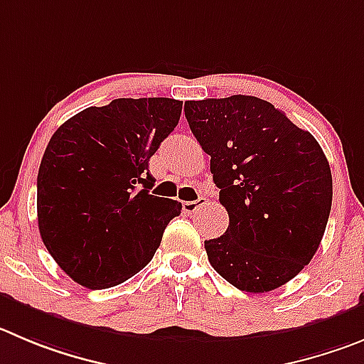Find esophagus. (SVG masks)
I'll use <instances>...</instances> for the list:
<instances>
[{
  "label": "esophagus",
  "mask_w": 364,
  "mask_h": 364,
  "mask_svg": "<svg viewBox=\"0 0 364 364\" xmlns=\"http://www.w3.org/2000/svg\"><path fill=\"white\" fill-rule=\"evenodd\" d=\"M203 206H206V198H199L198 201L183 203V210L186 213H199L203 210Z\"/></svg>",
  "instance_id": "obj_1"
}]
</instances>
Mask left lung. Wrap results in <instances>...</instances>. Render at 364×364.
Here are the masks:
<instances>
[{
    "label": "left lung",
    "mask_w": 364,
    "mask_h": 364,
    "mask_svg": "<svg viewBox=\"0 0 364 364\" xmlns=\"http://www.w3.org/2000/svg\"><path fill=\"white\" fill-rule=\"evenodd\" d=\"M185 117L203 151L228 230L205 240L213 269L237 289L267 293L314 257L332 206V174L320 144L257 97L190 100Z\"/></svg>",
    "instance_id": "8db88e82"
}]
</instances>
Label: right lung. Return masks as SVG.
Segmentation results:
<instances>
[{"mask_svg": "<svg viewBox=\"0 0 364 364\" xmlns=\"http://www.w3.org/2000/svg\"><path fill=\"white\" fill-rule=\"evenodd\" d=\"M183 102L117 98L64 122L41 159L37 223L60 269L87 289L129 280L154 257L181 203L151 196L149 159Z\"/></svg>", "mask_w": 364, "mask_h": 364, "instance_id": "obj_1", "label": "right lung"}]
</instances>
